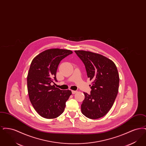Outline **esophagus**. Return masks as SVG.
Segmentation results:
<instances>
[{
    "label": "esophagus",
    "mask_w": 146,
    "mask_h": 146,
    "mask_svg": "<svg viewBox=\"0 0 146 146\" xmlns=\"http://www.w3.org/2000/svg\"><path fill=\"white\" fill-rule=\"evenodd\" d=\"M78 91H74V90H72V94H76V92H77Z\"/></svg>",
    "instance_id": "esophagus-1"
}]
</instances>
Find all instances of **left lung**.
<instances>
[{"instance_id": "1", "label": "left lung", "mask_w": 146, "mask_h": 146, "mask_svg": "<svg viewBox=\"0 0 146 146\" xmlns=\"http://www.w3.org/2000/svg\"><path fill=\"white\" fill-rule=\"evenodd\" d=\"M91 80L90 94L84 92L81 111L87 118L103 117L111 108L119 89V76L114 63L104 56L83 50L75 51Z\"/></svg>"}]
</instances>
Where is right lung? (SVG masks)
I'll list each match as a JSON object with an SVG mask.
<instances>
[{"mask_svg":"<svg viewBox=\"0 0 146 146\" xmlns=\"http://www.w3.org/2000/svg\"><path fill=\"white\" fill-rule=\"evenodd\" d=\"M72 53L68 50L49 49L32 61L27 76L28 95L35 110L43 118L59 117L72 95L71 91L61 90L51 84L57 82L56 72L61 61Z\"/></svg>","mask_w":146,"mask_h":146,"instance_id":"right-lung-1","label":"right lung"}]
</instances>
